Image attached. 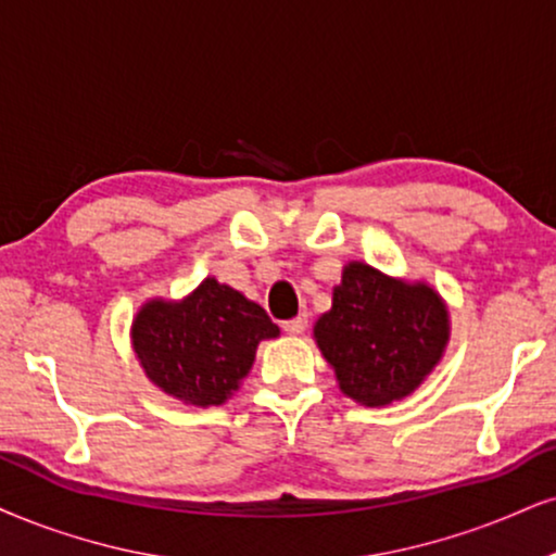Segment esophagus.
<instances>
[{
	"instance_id": "1",
	"label": "esophagus",
	"mask_w": 556,
	"mask_h": 556,
	"mask_svg": "<svg viewBox=\"0 0 556 556\" xmlns=\"http://www.w3.org/2000/svg\"><path fill=\"white\" fill-rule=\"evenodd\" d=\"M306 325H309V319H306V314H299V317L283 321V330L289 332V334H301V332L306 330Z\"/></svg>"
}]
</instances>
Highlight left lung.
Wrapping results in <instances>:
<instances>
[{"label": "left lung", "mask_w": 556, "mask_h": 556, "mask_svg": "<svg viewBox=\"0 0 556 556\" xmlns=\"http://www.w3.org/2000/svg\"><path fill=\"white\" fill-rule=\"evenodd\" d=\"M321 355L351 400L381 407L402 400L433 371L448 342V312L425 283H402L351 263L332 309L314 325Z\"/></svg>", "instance_id": "1"}]
</instances>
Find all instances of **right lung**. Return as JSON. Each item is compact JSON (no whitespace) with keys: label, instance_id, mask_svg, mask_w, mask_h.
<instances>
[{"label":"right lung","instance_id":"obj_1","mask_svg":"<svg viewBox=\"0 0 556 556\" xmlns=\"http://www.w3.org/2000/svg\"><path fill=\"white\" fill-rule=\"evenodd\" d=\"M278 338L263 306L205 278L180 304L149 301L134 319V351L162 392L211 407L226 402L255 361L257 342Z\"/></svg>","mask_w":556,"mask_h":556}]
</instances>
